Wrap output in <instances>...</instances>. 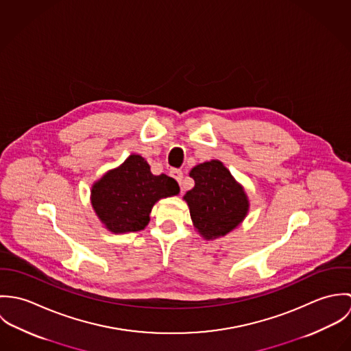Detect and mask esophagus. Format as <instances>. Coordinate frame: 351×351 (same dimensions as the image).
<instances>
[{
	"label": "esophagus",
	"instance_id": "obj_1",
	"mask_svg": "<svg viewBox=\"0 0 351 351\" xmlns=\"http://www.w3.org/2000/svg\"><path fill=\"white\" fill-rule=\"evenodd\" d=\"M170 176L181 185V182H182V178H184V174H182V171L181 170H171L170 171Z\"/></svg>",
	"mask_w": 351,
	"mask_h": 351
}]
</instances>
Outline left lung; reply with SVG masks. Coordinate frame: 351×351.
Returning a JSON list of instances; mask_svg holds the SVG:
<instances>
[{
    "label": "left lung",
    "mask_w": 351,
    "mask_h": 351,
    "mask_svg": "<svg viewBox=\"0 0 351 351\" xmlns=\"http://www.w3.org/2000/svg\"><path fill=\"white\" fill-rule=\"evenodd\" d=\"M189 176L195 180V188L184 199L202 237H224L245 219L249 210L247 196L221 162L197 165Z\"/></svg>",
    "instance_id": "obj_1"
}]
</instances>
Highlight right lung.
Segmentation results:
<instances>
[{
    "mask_svg": "<svg viewBox=\"0 0 351 351\" xmlns=\"http://www.w3.org/2000/svg\"><path fill=\"white\" fill-rule=\"evenodd\" d=\"M177 181L166 174L154 176L141 155L108 171L92 188V205L112 232H135L150 221V212L159 199L176 196Z\"/></svg>",
    "mask_w": 351,
    "mask_h": 351,
    "instance_id": "add662e5",
    "label": "right lung"
}]
</instances>
